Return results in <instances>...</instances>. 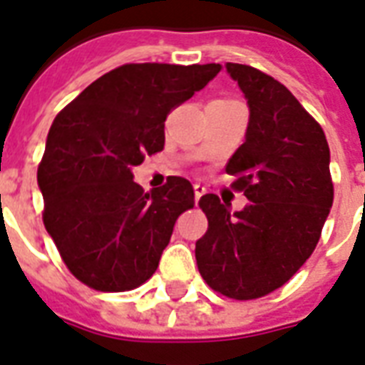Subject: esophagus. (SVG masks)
I'll return each instance as SVG.
<instances>
[{
    "mask_svg": "<svg viewBox=\"0 0 365 365\" xmlns=\"http://www.w3.org/2000/svg\"><path fill=\"white\" fill-rule=\"evenodd\" d=\"M193 191H195V201L199 202V199H201L202 195H205V187H202L201 183H195Z\"/></svg>",
    "mask_w": 365,
    "mask_h": 365,
    "instance_id": "esophagus-1",
    "label": "esophagus"
}]
</instances>
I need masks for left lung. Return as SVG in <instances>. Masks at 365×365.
<instances>
[{
    "mask_svg": "<svg viewBox=\"0 0 365 365\" xmlns=\"http://www.w3.org/2000/svg\"><path fill=\"white\" fill-rule=\"evenodd\" d=\"M249 105L245 143L226 166L249 205L202 195L208 230L195 245L202 279L230 299L272 293L310 258L333 205L329 145L318 122L268 74L226 63Z\"/></svg>",
    "mask_w": 365,
    "mask_h": 365,
    "instance_id": "obj_1",
    "label": "left lung"
}]
</instances>
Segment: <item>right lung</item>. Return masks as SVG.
Listing matches in <instances>:
<instances>
[{"instance_id": "1", "label": "right lung", "mask_w": 365, "mask_h": 365, "mask_svg": "<svg viewBox=\"0 0 365 365\" xmlns=\"http://www.w3.org/2000/svg\"><path fill=\"white\" fill-rule=\"evenodd\" d=\"M220 71L216 63L118 66L53 120L38 168L43 224L88 287L120 293L155 274L178 216L193 207V187L170 176L143 193L132 168L163 151L168 113Z\"/></svg>"}]
</instances>
